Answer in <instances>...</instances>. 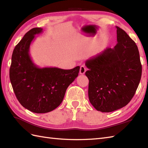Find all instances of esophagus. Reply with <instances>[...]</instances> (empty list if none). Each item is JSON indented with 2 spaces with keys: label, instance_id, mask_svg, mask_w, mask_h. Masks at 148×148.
Returning <instances> with one entry per match:
<instances>
[{
  "label": "esophagus",
  "instance_id": "1",
  "mask_svg": "<svg viewBox=\"0 0 148 148\" xmlns=\"http://www.w3.org/2000/svg\"><path fill=\"white\" fill-rule=\"evenodd\" d=\"M86 67H84V65H81L80 67V70H79V73L80 74H84L86 72Z\"/></svg>",
  "mask_w": 148,
  "mask_h": 148
}]
</instances>
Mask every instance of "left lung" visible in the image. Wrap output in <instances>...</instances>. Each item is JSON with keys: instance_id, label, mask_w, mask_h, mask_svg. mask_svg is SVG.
<instances>
[{"instance_id": "obj_1", "label": "left lung", "mask_w": 148, "mask_h": 148, "mask_svg": "<svg viewBox=\"0 0 148 148\" xmlns=\"http://www.w3.org/2000/svg\"><path fill=\"white\" fill-rule=\"evenodd\" d=\"M118 43L86 61L88 97L97 111L109 112L127 106L136 93L142 65L136 42L118 27Z\"/></svg>"}]
</instances>
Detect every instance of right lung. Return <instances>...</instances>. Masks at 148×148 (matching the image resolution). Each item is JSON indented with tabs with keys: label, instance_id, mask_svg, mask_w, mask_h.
Wrapping results in <instances>:
<instances>
[{
	"label": "right lung",
	"instance_id": "right-lung-1",
	"mask_svg": "<svg viewBox=\"0 0 148 148\" xmlns=\"http://www.w3.org/2000/svg\"><path fill=\"white\" fill-rule=\"evenodd\" d=\"M41 28L27 32L12 55L9 77L18 100L25 108L35 113H46L60 106L66 90L77 77L79 66L69 70L57 67L39 68L29 54L30 46Z\"/></svg>",
	"mask_w": 148,
	"mask_h": 148
}]
</instances>
